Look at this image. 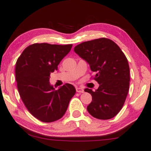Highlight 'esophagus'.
<instances>
[{
  "mask_svg": "<svg viewBox=\"0 0 151 151\" xmlns=\"http://www.w3.org/2000/svg\"><path fill=\"white\" fill-rule=\"evenodd\" d=\"M76 92H79V93H83V92H84V90H83V89L82 88L77 87L76 88Z\"/></svg>",
  "mask_w": 151,
  "mask_h": 151,
  "instance_id": "esophagus-1",
  "label": "esophagus"
}]
</instances>
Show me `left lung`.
<instances>
[{"instance_id":"1","label":"left lung","mask_w":151,"mask_h":151,"mask_svg":"<svg viewBox=\"0 0 151 151\" xmlns=\"http://www.w3.org/2000/svg\"><path fill=\"white\" fill-rule=\"evenodd\" d=\"M74 51L89 64L99 83L92 91V101L87 106L88 113L99 119H109L124 106L129 86V68L126 57L117 45L110 39L102 38L84 42L75 46Z\"/></svg>"}]
</instances>
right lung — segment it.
I'll use <instances>...</instances> for the list:
<instances>
[{
	"label": "right lung",
	"instance_id": "1",
	"mask_svg": "<svg viewBox=\"0 0 151 151\" xmlns=\"http://www.w3.org/2000/svg\"><path fill=\"white\" fill-rule=\"evenodd\" d=\"M71 47L72 45L34 44L25 48L16 63L15 78L21 99L29 113L41 122L61 119L76 93L70 83L55 90L49 82L50 73L57 70Z\"/></svg>",
	"mask_w": 151,
	"mask_h": 151
}]
</instances>
